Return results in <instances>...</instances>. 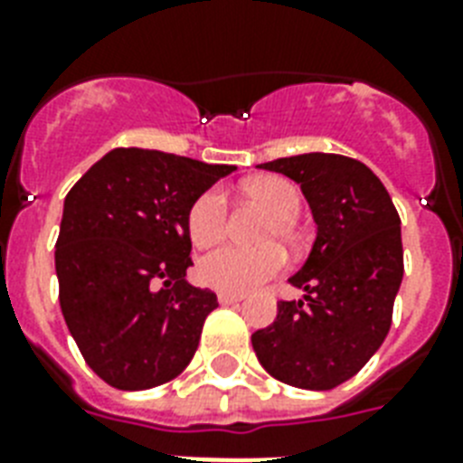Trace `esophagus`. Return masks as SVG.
<instances>
[{
    "label": "esophagus",
    "mask_w": 463,
    "mask_h": 463,
    "mask_svg": "<svg viewBox=\"0 0 463 463\" xmlns=\"http://www.w3.org/2000/svg\"><path fill=\"white\" fill-rule=\"evenodd\" d=\"M245 300V296H240V293H218V303L221 305H238Z\"/></svg>",
    "instance_id": "obj_1"
}]
</instances>
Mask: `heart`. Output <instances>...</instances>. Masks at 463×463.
Returning <instances> with one entry per match:
<instances>
[{"label":"heart","mask_w":463,"mask_h":463,"mask_svg":"<svg viewBox=\"0 0 463 463\" xmlns=\"http://www.w3.org/2000/svg\"><path fill=\"white\" fill-rule=\"evenodd\" d=\"M245 196L261 203L271 213L267 225V238H281L286 242H296L293 221L300 213L303 199L293 182L283 177H261L242 184ZM228 225V202L218 187L203 189L196 196L187 211V232L189 240L196 247L216 245L225 235ZM286 257L276 245L261 247H232L225 245L216 252L206 254L196 274L203 286L223 293H250L260 288L261 283L271 281L276 274H281Z\"/></svg>","instance_id":"b5f03b06"}]
</instances>
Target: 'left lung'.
Returning <instances> with one entry per match:
<instances>
[{
  "label": "left lung",
  "mask_w": 463,
  "mask_h": 463,
  "mask_svg": "<svg viewBox=\"0 0 463 463\" xmlns=\"http://www.w3.org/2000/svg\"><path fill=\"white\" fill-rule=\"evenodd\" d=\"M260 167L300 184L317 238L290 276L303 300H281L252 348L279 382L326 392L358 374L387 338L403 279L402 218L380 177L348 156L303 154Z\"/></svg>",
  "instance_id": "1"
}]
</instances>
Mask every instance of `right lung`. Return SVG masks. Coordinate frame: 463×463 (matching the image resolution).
I'll list each match as a JSON object with an SVG mask.
<instances>
[{
    "instance_id": "add662e5",
    "label": "right lung",
    "mask_w": 463,
    "mask_h": 463,
    "mask_svg": "<svg viewBox=\"0 0 463 463\" xmlns=\"http://www.w3.org/2000/svg\"><path fill=\"white\" fill-rule=\"evenodd\" d=\"M235 165L115 148L69 189L54 245L64 322L89 367L122 392L175 380L216 293L187 283V211Z\"/></svg>"
}]
</instances>
